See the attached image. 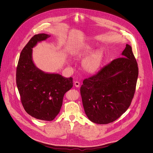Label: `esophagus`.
I'll list each match as a JSON object with an SVG mask.
<instances>
[{
	"mask_svg": "<svg viewBox=\"0 0 153 153\" xmlns=\"http://www.w3.org/2000/svg\"><path fill=\"white\" fill-rule=\"evenodd\" d=\"M74 85H75V86L76 87H79V85H80V82H78V81H76V82H75Z\"/></svg>",
	"mask_w": 153,
	"mask_h": 153,
	"instance_id": "1",
	"label": "esophagus"
}]
</instances>
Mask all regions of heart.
Segmentation results:
<instances>
[{
	"label": "heart",
	"instance_id": "heart-1",
	"mask_svg": "<svg viewBox=\"0 0 153 153\" xmlns=\"http://www.w3.org/2000/svg\"><path fill=\"white\" fill-rule=\"evenodd\" d=\"M91 50L89 45H83L76 51V55L78 58H81L88 54ZM104 53L102 49H98L91 53L82 61V69L88 74H94L96 72L102 64Z\"/></svg>",
	"mask_w": 153,
	"mask_h": 153
}]
</instances>
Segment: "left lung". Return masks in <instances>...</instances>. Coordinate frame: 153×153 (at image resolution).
<instances>
[{
	"label": "left lung",
	"instance_id": "8db88e82",
	"mask_svg": "<svg viewBox=\"0 0 153 153\" xmlns=\"http://www.w3.org/2000/svg\"><path fill=\"white\" fill-rule=\"evenodd\" d=\"M122 56L83 81L80 92L84 108L94 123H112L131 105L138 75V64L128 44Z\"/></svg>",
	"mask_w": 153,
	"mask_h": 153
}]
</instances>
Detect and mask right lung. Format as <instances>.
<instances>
[{
    "label": "right lung",
    "mask_w": 153,
    "mask_h": 153,
    "mask_svg": "<svg viewBox=\"0 0 153 153\" xmlns=\"http://www.w3.org/2000/svg\"><path fill=\"white\" fill-rule=\"evenodd\" d=\"M49 37L45 33L34 35L22 49L16 68V85L24 109L36 119L49 121L59 114L65 94L73 87L72 77L45 73L32 61V48Z\"/></svg>",
    "instance_id": "right-lung-1"
}]
</instances>
